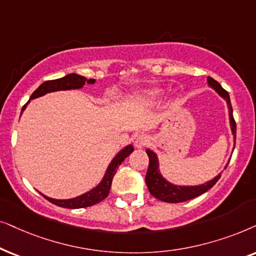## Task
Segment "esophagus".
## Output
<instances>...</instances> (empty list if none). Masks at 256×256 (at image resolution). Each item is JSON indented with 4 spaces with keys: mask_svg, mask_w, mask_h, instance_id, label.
I'll list each match as a JSON object with an SVG mask.
<instances>
[{
    "mask_svg": "<svg viewBox=\"0 0 256 256\" xmlns=\"http://www.w3.org/2000/svg\"><path fill=\"white\" fill-rule=\"evenodd\" d=\"M148 144H150V137L148 134H144L137 136V138H136V140H134L136 148H145V146H148Z\"/></svg>",
    "mask_w": 256,
    "mask_h": 256,
    "instance_id": "1",
    "label": "esophagus"
}]
</instances>
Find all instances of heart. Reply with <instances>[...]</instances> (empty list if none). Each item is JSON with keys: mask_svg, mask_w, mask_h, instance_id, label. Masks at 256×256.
<instances>
[{"mask_svg": "<svg viewBox=\"0 0 256 256\" xmlns=\"http://www.w3.org/2000/svg\"><path fill=\"white\" fill-rule=\"evenodd\" d=\"M162 96V91L160 88H150V90H145L144 92L140 94V97L144 98L146 100L154 102L159 100Z\"/></svg>", "mask_w": 256, "mask_h": 256, "instance_id": "1", "label": "heart"}]
</instances>
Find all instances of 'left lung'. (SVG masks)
Returning a JSON list of instances; mask_svg holds the SVG:
<instances>
[{"label":"left lung","instance_id":"obj_1","mask_svg":"<svg viewBox=\"0 0 256 256\" xmlns=\"http://www.w3.org/2000/svg\"><path fill=\"white\" fill-rule=\"evenodd\" d=\"M207 83L210 88H213L221 97L226 100L228 105V111H230V130L232 134L234 136V144H235V138H236V124H235L234 117H233V108H232L230 94L221 85L218 83L216 80H213L212 77H207ZM146 153H148L150 162H148V168L146 172L145 182L148 185V188L150 193L156 199L162 200L165 202H187V200L193 199L202 196V193H205L210 188L216 185L218 180L220 179L221 173H219L216 178H213L210 182H207L202 185H196V186H178L174 184H171L168 182L164 176L160 174L159 171V160L158 156L151 150L146 148ZM227 168V165H226Z\"/></svg>","mask_w":256,"mask_h":256}]
</instances>
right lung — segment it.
I'll use <instances>...</instances> for the list:
<instances>
[{"instance_id": "1", "label": "right lung", "mask_w": 256, "mask_h": 256, "mask_svg": "<svg viewBox=\"0 0 256 256\" xmlns=\"http://www.w3.org/2000/svg\"><path fill=\"white\" fill-rule=\"evenodd\" d=\"M96 80H86V78L83 76H80L77 74H70L64 76L63 78H58V80H46L40 85L38 88L34 91V94L30 97V100H28L24 106L22 108L21 114L22 112L26 110V105L30 103V100H35L37 97L44 96L46 94L49 92H54V91H60V90H72V88H83V85L85 83L88 84H94ZM134 152V146L132 145H128L126 148H124L122 151H119L112 162L108 165V168L105 172L104 178L102 179V182L98 184V185L92 188L88 192L82 194L80 196L72 198V199H66V200H57V199H52V198H49L46 196H42L46 198V200H49L50 202H52L54 205L60 206V207H64V208H84V207H90L96 205V204L100 202L102 200H104L105 198L108 196L110 193V188H111V184H112V179L117 172V170L119 168V165L124 162L126 156H128L131 153Z\"/></svg>"}]
</instances>
